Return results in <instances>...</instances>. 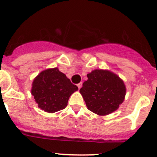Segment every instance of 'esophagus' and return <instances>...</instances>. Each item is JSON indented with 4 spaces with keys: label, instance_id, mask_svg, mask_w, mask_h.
Wrapping results in <instances>:
<instances>
[{
    "label": "esophagus",
    "instance_id": "esophagus-1",
    "mask_svg": "<svg viewBox=\"0 0 157 157\" xmlns=\"http://www.w3.org/2000/svg\"><path fill=\"white\" fill-rule=\"evenodd\" d=\"M77 86H78V89L80 90L82 86V83H79L78 84H77Z\"/></svg>",
    "mask_w": 157,
    "mask_h": 157
}]
</instances>
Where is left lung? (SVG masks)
<instances>
[{"label":"left lung","instance_id":"left-lung-1","mask_svg":"<svg viewBox=\"0 0 157 157\" xmlns=\"http://www.w3.org/2000/svg\"><path fill=\"white\" fill-rule=\"evenodd\" d=\"M80 88L87 109L99 116L114 112L125 99L126 86L121 77L108 70L96 69L87 74Z\"/></svg>","mask_w":157,"mask_h":157}]
</instances>
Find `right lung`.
Masks as SVG:
<instances>
[{
  "label": "right lung",
  "instance_id": "obj_1",
  "mask_svg": "<svg viewBox=\"0 0 157 157\" xmlns=\"http://www.w3.org/2000/svg\"><path fill=\"white\" fill-rule=\"evenodd\" d=\"M77 90L78 87L54 67L41 71L33 79L31 94L38 107L52 113L64 109L70 97Z\"/></svg>",
  "mask_w": 157,
  "mask_h": 157
}]
</instances>
